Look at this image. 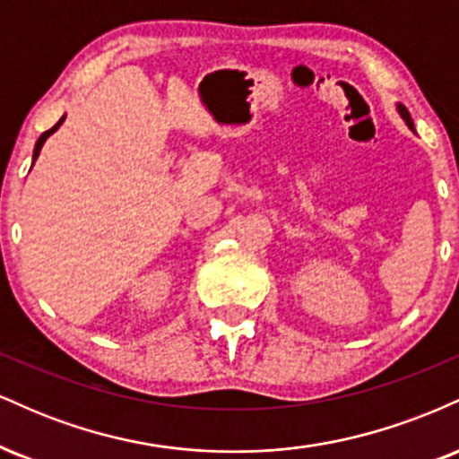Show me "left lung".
Listing matches in <instances>:
<instances>
[{"label": "left lung", "mask_w": 459, "mask_h": 459, "mask_svg": "<svg viewBox=\"0 0 459 459\" xmlns=\"http://www.w3.org/2000/svg\"><path fill=\"white\" fill-rule=\"evenodd\" d=\"M397 112H399V116H402V118L405 120V125H408L410 129H414V123H412V118H410V112L403 108L402 103H397Z\"/></svg>", "instance_id": "8db88e82"}]
</instances>
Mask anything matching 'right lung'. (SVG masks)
I'll list each match as a JSON object with an SVG mask.
<instances>
[{"label": "right lung", "mask_w": 459, "mask_h": 459, "mask_svg": "<svg viewBox=\"0 0 459 459\" xmlns=\"http://www.w3.org/2000/svg\"><path fill=\"white\" fill-rule=\"evenodd\" d=\"M62 123H65V116H62V118L60 120H57V123L54 125V127H51L49 131H45V134L43 135H40V138H39V142H36V146H34V160H36V157H39V152H40V149H43V144H45V142H47V138H49V135L51 134H54V131L57 129V127H60V125Z\"/></svg>", "instance_id": "right-lung-1"}]
</instances>
